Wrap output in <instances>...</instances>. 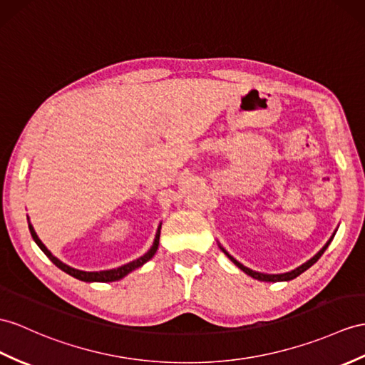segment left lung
Returning a JSON list of instances; mask_svg holds the SVG:
<instances>
[{
    "label": "left lung",
    "mask_w": 365,
    "mask_h": 365,
    "mask_svg": "<svg viewBox=\"0 0 365 365\" xmlns=\"http://www.w3.org/2000/svg\"><path fill=\"white\" fill-rule=\"evenodd\" d=\"M334 237V235H333ZM333 237L330 238V240H328V242H327V245L322 247V250L321 251H319L314 257H313V259H311V260H308L307 263H304V264H302V266H299V268H296L294 271H289V272H285V274H263V272H255V271H252V269H250V268H246V266H243L242 263H240V262H237L235 259H234V257H230L225 250H223V247H221V251H223L227 257H229V259L230 260H232L237 266H238V268L240 269H242L243 272H246L247 275H251V277H254V279H257V280H262V282H288V280H292V279H296L297 277V275H300L302 272H304V271H307L308 268H309V266H313L319 259H321V257H322V254L325 252V250H327V247H328V245H330L331 243V240H333Z\"/></svg>",
    "instance_id": "obj_1"
}]
</instances>
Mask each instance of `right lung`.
<instances>
[{
  "mask_svg": "<svg viewBox=\"0 0 365 365\" xmlns=\"http://www.w3.org/2000/svg\"><path fill=\"white\" fill-rule=\"evenodd\" d=\"M29 230H31L32 238L35 240V243L38 245L40 250H41L44 254H46L48 259H49L52 263H54V264L57 266V268H60L61 271H65L66 274L73 275V277H76V279H78V280H83V282H115V280H120L122 277H125V275H127L128 272H131L133 269L139 268V266H142L145 262H148V260L152 259V257L156 254L158 246H159V234H161V226L158 227V232H156V237H155L153 246L150 247V251H148L147 254L139 257L138 260H133V262H130V263H127V264L120 266V268L110 269V271H96V272L78 271V269L71 268V266H68V264H65V263H61L58 259H56V257L48 251V247L41 243V240L38 238L37 234H35V230H34V227H32L31 223H29Z\"/></svg>",
  "mask_w": 365,
  "mask_h": 365,
  "instance_id": "add662e5",
  "label": "right lung"
}]
</instances>
